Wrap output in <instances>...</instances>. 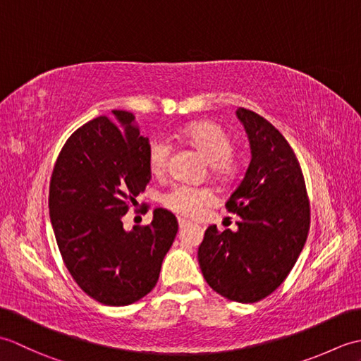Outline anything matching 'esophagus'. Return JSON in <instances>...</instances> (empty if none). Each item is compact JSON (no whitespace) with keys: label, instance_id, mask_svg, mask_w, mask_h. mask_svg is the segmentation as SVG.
Segmentation results:
<instances>
[{"label":"esophagus","instance_id":"34e87169","mask_svg":"<svg viewBox=\"0 0 361 361\" xmlns=\"http://www.w3.org/2000/svg\"><path fill=\"white\" fill-rule=\"evenodd\" d=\"M178 225H180V228L183 229V228H186V226H189L190 224H189V221H188V220H185V219H181V217H180V219H178Z\"/></svg>","mask_w":361,"mask_h":361}]
</instances>
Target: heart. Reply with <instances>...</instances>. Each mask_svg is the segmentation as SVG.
Segmentation results:
<instances>
[{
	"label": "heart",
	"instance_id": "obj_1",
	"mask_svg": "<svg viewBox=\"0 0 361 361\" xmlns=\"http://www.w3.org/2000/svg\"><path fill=\"white\" fill-rule=\"evenodd\" d=\"M180 135L209 161V169L216 178L229 180L235 173V163L231 158L234 142L220 126L208 121L192 122L183 127ZM169 155H171V145L166 141H153L150 144L147 161L152 173H164ZM212 200L214 195L209 189L185 185H175L163 197V203L167 209L185 217L198 216L204 206L211 204Z\"/></svg>",
	"mask_w": 361,
	"mask_h": 361
}]
</instances>
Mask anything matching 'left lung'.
<instances>
[{
  "label": "left lung",
  "instance_id": "8db88e82",
  "mask_svg": "<svg viewBox=\"0 0 361 361\" xmlns=\"http://www.w3.org/2000/svg\"><path fill=\"white\" fill-rule=\"evenodd\" d=\"M248 135L251 161L228 198L237 231L206 229L198 264L209 287L235 302H257L286 281L301 255L310 226L304 176L293 149L257 113L237 109Z\"/></svg>",
  "mask_w": 361,
  "mask_h": 361
}]
</instances>
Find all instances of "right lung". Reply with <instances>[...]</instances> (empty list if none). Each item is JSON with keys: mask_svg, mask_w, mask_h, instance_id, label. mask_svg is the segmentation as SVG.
I'll return each instance as SVG.
<instances>
[{"mask_svg": "<svg viewBox=\"0 0 361 361\" xmlns=\"http://www.w3.org/2000/svg\"><path fill=\"white\" fill-rule=\"evenodd\" d=\"M149 147L133 114L113 110L75 130L52 171L49 216L60 255L78 286L105 305L133 304L157 286L178 231L163 208L150 225L126 231L122 224L150 181Z\"/></svg>", "mask_w": 361, "mask_h": 361, "instance_id": "obj_1", "label": "right lung"}]
</instances>
